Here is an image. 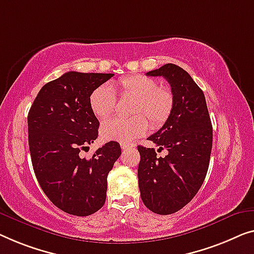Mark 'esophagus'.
I'll return each mask as SVG.
<instances>
[{"label": "esophagus", "mask_w": 254, "mask_h": 254, "mask_svg": "<svg viewBox=\"0 0 254 254\" xmlns=\"http://www.w3.org/2000/svg\"><path fill=\"white\" fill-rule=\"evenodd\" d=\"M133 147H134V146L132 145V143H126V142L121 143V148H122L123 151L128 150V149H132V148H133Z\"/></svg>", "instance_id": "obj_1"}]
</instances>
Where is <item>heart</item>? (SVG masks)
<instances>
[{
  "label": "heart",
  "mask_w": 254,
  "mask_h": 254,
  "mask_svg": "<svg viewBox=\"0 0 254 254\" xmlns=\"http://www.w3.org/2000/svg\"><path fill=\"white\" fill-rule=\"evenodd\" d=\"M115 93L122 98H133L131 119H114L105 122L100 134L105 140L130 142L142 137L148 130L163 126L171 114L175 97L166 86H158L156 79L146 75H130L109 85H99L90 93L89 105L98 119L105 120L115 109Z\"/></svg>",
  "instance_id": "b5f03b06"
}]
</instances>
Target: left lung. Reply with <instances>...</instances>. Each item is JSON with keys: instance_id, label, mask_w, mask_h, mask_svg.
Here are the masks:
<instances>
[{"instance_id": "left-lung-1", "label": "left lung", "mask_w": 254, "mask_h": 254, "mask_svg": "<svg viewBox=\"0 0 254 254\" xmlns=\"http://www.w3.org/2000/svg\"><path fill=\"white\" fill-rule=\"evenodd\" d=\"M147 76H162L171 85L175 105L169 119L148 140L168 150L138 146V183L147 209L157 214L179 211L197 194L209 169L213 130L203 91L186 70L166 64Z\"/></svg>"}]
</instances>
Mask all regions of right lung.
<instances>
[{"instance_id":"add662e5","label":"right lung","mask_w":254,"mask_h":254,"mask_svg":"<svg viewBox=\"0 0 254 254\" xmlns=\"http://www.w3.org/2000/svg\"><path fill=\"white\" fill-rule=\"evenodd\" d=\"M114 74L68 71L45 84L28 113V145L41 188L57 207L85 217L105 204L107 176L120 157V143L109 141L90 160L79 156L98 137L99 121L90 93Z\"/></svg>"}]
</instances>
